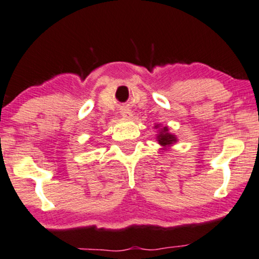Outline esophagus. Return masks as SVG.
<instances>
[{
	"label": "esophagus",
	"mask_w": 259,
	"mask_h": 259,
	"mask_svg": "<svg viewBox=\"0 0 259 259\" xmlns=\"http://www.w3.org/2000/svg\"><path fill=\"white\" fill-rule=\"evenodd\" d=\"M121 114L123 116H126V117H130V116H132V112H131L130 109H123L122 112H121Z\"/></svg>",
	"instance_id": "1"
}]
</instances>
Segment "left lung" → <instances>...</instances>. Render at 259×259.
I'll list each match as a JSON object with an SVG mask.
<instances>
[{
  "mask_svg": "<svg viewBox=\"0 0 259 259\" xmlns=\"http://www.w3.org/2000/svg\"><path fill=\"white\" fill-rule=\"evenodd\" d=\"M158 142L160 145L166 146L176 142V138H175L172 134L167 133V128L166 127H164V128H162V132H160L158 136Z\"/></svg>",
  "mask_w": 259,
  "mask_h": 259,
  "instance_id": "8db88e82",
  "label": "left lung"
}]
</instances>
